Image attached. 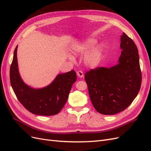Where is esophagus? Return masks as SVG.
<instances>
[{
    "label": "esophagus",
    "mask_w": 151,
    "mask_h": 151,
    "mask_svg": "<svg viewBox=\"0 0 151 151\" xmlns=\"http://www.w3.org/2000/svg\"><path fill=\"white\" fill-rule=\"evenodd\" d=\"M77 74L79 77H81H81H84V73H83V72L82 71V70L77 71Z\"/></svg>",
    "instance_id": "esophagus-1"
}]
</instances>
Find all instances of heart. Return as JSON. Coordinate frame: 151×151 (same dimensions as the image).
Returning <instances> with one entry per match:
<instances>
[{"instance_id":"heart-1","label":"heart","mask_w":151,"mask_h":151,"mask_svg":"<svg viewBox=\"0 0 151 151\" xmlns=\"http://www.w3.org/2000/svg\"><path fill=\"white\" fill-rule=\"evenodd\" d=\"M96 43L94 39H88L83 43L77 45L74 48V52L78 54H85L88 53ZM103 55V49L101 47H96L93 48L86 55L84 58V62L86 65L90 67L97 66L101 62ZM73 59L72 57H70Z\"/></svg>"}]
</instances>
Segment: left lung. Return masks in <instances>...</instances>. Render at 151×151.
I'll return each mask as SVG.
<instances>
[{
  "instance_id": "1",
  "label": "left lung",
  "mask_w": 151,
  "mask_h": 151,
  "mask_svg": "<svg viewBox=\"0 0 151 151\" xmlns=\"http://www.w3.org/2000/svg\"><path fill=\"white\" fill-rule=\"evenodd\" d=\"M121 55L117 65L97 67L86 72L91 101L98 112L106 115L120 113L137 96L142 83L138 50L134 41L123 33Z\"/></svg>"
}]
</instances>
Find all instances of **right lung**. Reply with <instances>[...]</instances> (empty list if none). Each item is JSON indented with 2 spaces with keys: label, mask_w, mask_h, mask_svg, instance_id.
I'll list each match as a JSON object with an SVG mask.
<instances>
[{
  "label": "right lung",
  "mask_w": 151,
  "mask_h": 151,
  "mask_svg": "<svg viewBox=\"0 0 151 151\" xmlns=\"http://www.w3.org/2000/svg\"><path fill=\"white\" fill-rule=\"evenodd\" d=\"M17 48L14 52L10 68V81L17 99L27 110L35 115H57L64 106L77 76L72 70L57 76L52 84L42 89H35L22 81L18 71Z\"/></svg>",
  "instance_id": "1"
}]
</instances>
